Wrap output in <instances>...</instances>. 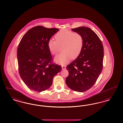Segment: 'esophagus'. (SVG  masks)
Masks as SVG:
<instances>
[{"label":"esophagus","mask_w":123,"mask_h":123,"mask_svg":"<svg viewBox=\"0 0 123 123\" xmlns=\"http://www.w3.org/2000/svg\"><path fill=\"white\" fill-rule=\"evenodd\" d=\"M62 68L63 70H65L66 69V65H62Z\"/></svg>","instance_id":"obj_1"}]
</instances>
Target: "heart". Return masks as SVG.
Returning a JSON list of instances; mask_svg holds the SVG:
<instances>
[{
    "instance_id": "heart-1",
    "label": "heart",
    "mask_w": 123,
    "mask_h": 123,
    "mask_svg": "<svg viewBox=\"0 0 123 123\" xmlns=\"http://www.w3.org/2000/svg\"><path fill=\"white\" fill-rule=\"evenodd\" d=\"M55 40L50 39L48 47L51 54L56 55L62 49V52L55 58V60L62 65L66 64L71 59L77 58L84 45V38L79 33L64 29L55 35Z\"/></svg>"
}]
</instances>
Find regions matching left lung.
I'll use <instances>...</instances> for the list:
<instances>
[{
  "label": "left lung",
  "instance_id": "8db88e82",
  "mask_svg": "<svg viewBox=\"0 0 123 123\" xmlns=\"http://www.w3.org/2000/svg\"><path fill=\"white\" fill-rule=\"evenodd\" d=\"M72 30L83 36L84 45L78 58L66 67L69 75L65 82L72 90L84 92L93 86L102 71L104 47L99 37L90 28L82 26Z\"/></svg>",
  "mask_w": 123,
  "mask_h": 123
}]
</instances>
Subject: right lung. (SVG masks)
I'll return each mask as SVG.
<instances>
[{
	"instance_id": "1",
	"label": "right lung",
	"mask_w": 123,
	"mask_h": 123,
	"mask_svg": "<svg viewBox=\"0 0 123 123\" xmlns=\"http://www.w3.org/2000/svg\"><path fill=\"white\" fill-rule=\"evenodd\" d=\"M58 29L37 26L23 36L17 49L19 75L30 89L41 92L49 89L54 77L62 70L53 62L48 47L51 37Z\"/></svg>"
}]
</instances>
